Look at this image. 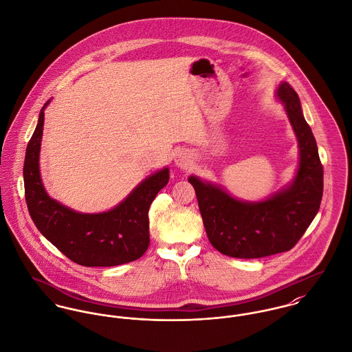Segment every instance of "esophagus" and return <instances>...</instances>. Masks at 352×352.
Listing matches in <instances>:
<instances>
[{
    "instance_id": "34e87169",
    "label": "esophagus",
    "mask_w": 352,
    "mask_h": 352,
    "mask_svg": "<svg viewBox=\"0 0 352 352\" xmlns=\"http://www.w3.org/2000/svg\"><path fill=\"white\" fill-rule=\"evenodd\" d=\"M175 164L179 166V168H188L190 164H191V155L186 151H180L176 153L175 156Z\"/></svg>"
}]
</instances>
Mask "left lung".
<instances>
[{"label": "left lung", "mask_w": 352, "mask_h": 352, "mask_svg": "<svg viewBox=\"0 0 352 352\" xmlns=\"http://www.w3.org/2000/svg\"><path fill=\"white\" fill-rule=\"evenodd\" d=\"M298 142L293 180L259 201L234 197L223 187L190 176L211 245L224 256L261 258L290 250L315 219L322 196V165L318 144L293 87L276 90Z\"/></svg>", "instance_id": "8db88e82"}]
</instances>
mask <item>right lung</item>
Returning <instances> with one entry per match:
<instances>
[{
  "label": "right lung",
  "mask_w": 352,
  "mask_h": 352,
  "mask_svg": "<svg viewBox=\"0 0 352 352\" xmlns=\"http://www.w3.org/2000/svg\"><path fill=\"white\" fill-rule=\"evenodd\" d=\"M43 106L28 142L24 161V187L30 215L37 230L71 261L83 266H117L138 259L149 246L148 211L169 180V168L144 179L114 208L78 212L52 199L40 175V148L44 126Z\"/></svg>",
  "instance_id": "right-lung-1"
}]
</instances>
